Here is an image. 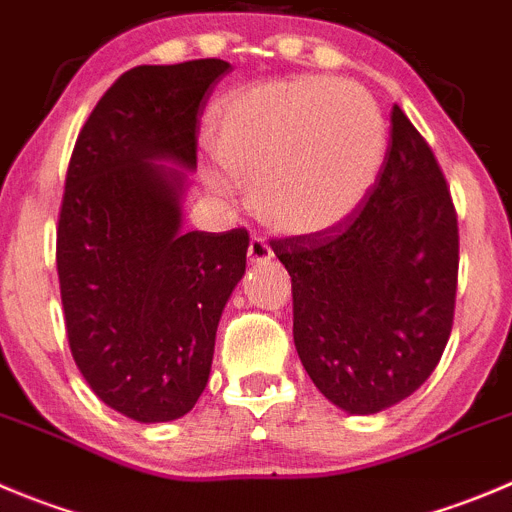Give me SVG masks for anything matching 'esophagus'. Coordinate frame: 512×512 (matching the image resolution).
<instances>
[{
    "label": "esophagus",
    "instance_id": "obj_1",
    "mask_svg": "<svg viewBox=\"0 0 512 512\" xmlns=\"http://www.w3.org/2000/svg\"><path fill=\"white\" fill-rule=\"evenodd\" d=\"M271 256H274V251L261 236H253L248 241V261L251 264H266V261H271Z\"/></svg>",
    "mask_w": 512,
    "mask_h": 512
}]
</instances>
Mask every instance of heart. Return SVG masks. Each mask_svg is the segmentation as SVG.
I'll return each mask as SVG.
<instances>
[{
	"label": "heart",
	"instance_id": "b5f03b06",
	"mask_svg": "<svg viewBox=\"0 0 512 512\" xmlns=\"http://www.w3.org/2000/svg\"><path fill=\"white\" fill-rule=\"evenodd\" d=\"M213 153L266 226L316 236L347 223L374 191L387 160V123L362 87L294 77L226 97ZM208 183L226 191L218 173Z\"/></svg>",
	"mask_w": 512,
	"mask_h": 512
}]
</instances>
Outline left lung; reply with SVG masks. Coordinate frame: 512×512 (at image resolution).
<instances>
[{
	"mask_svg": "<svg viewBox=\"0 0 512 512\" xmlns=\"http://www.w3.org/2000/svg\"><path fill=\"white\" fill-rule=\"evenodd\" d=\"M271 248L291 276L296 352L329 402L374 415L422 387L452 332L460 236L435 153L397 105L364 206Z\"/></svg>",
	"mask_w": 512,
	"mask_h": 512,
	"instance_id": "obj_1",
	"label": "left lung"
}]
</instances>
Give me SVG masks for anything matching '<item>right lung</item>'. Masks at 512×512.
<instances>
[{
    "instance_id": "1",
    "label": "right lung",
    "mask_w": 512,
    "mask_h": 512,
    "mask_svg": "<svg viewBox=\"0 0 512 512\" xmlns=\"http://www.w3.org/2000/svg\"><path fill=\"white\" fill-rule=\"evenodd\" d=\"M231 65H140L77 135L57 223V276L72 359L107 407L178 420L211 374L218 319L246 271L248 231H180L198 115Z\"/></svg>"
}]
</instances>
